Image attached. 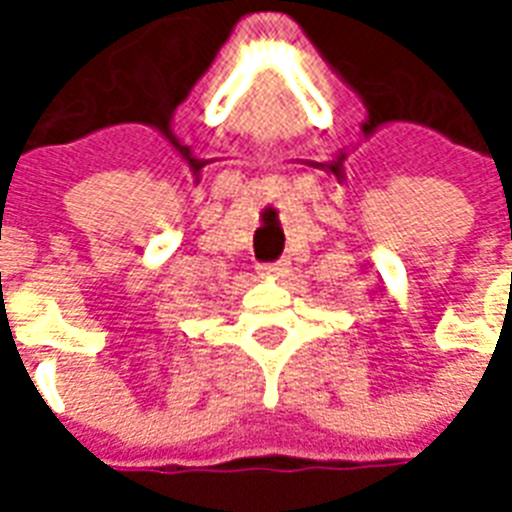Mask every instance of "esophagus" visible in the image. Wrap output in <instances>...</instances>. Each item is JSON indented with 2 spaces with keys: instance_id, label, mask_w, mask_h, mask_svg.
Wrapping results in <instances>:
<instances>
[{
  "instance_id": "34e87169",
  "label": "esophagus",
  "mask_w": 512,
  "mask_h": 512,
  "mask_svg": "<svg viewBox=\"0 0 512 512\" xmlns=\"http://www.w3.org/2000/svg\"><path fill=\"white\" fill-rule=\"evenodd\" d=\"M257 271H260V276H265V279H284V276H287V273H289V263L260 265Z\"/></svg>"
}]
</instances>
